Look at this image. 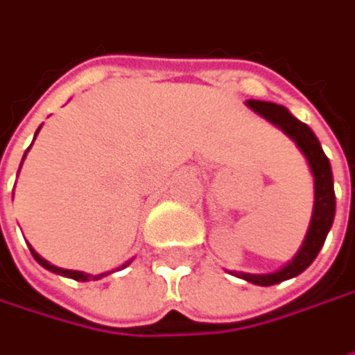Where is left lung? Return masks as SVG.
Segmentation results:
<instances>
[{"label": "left lung", "instance_id": "left-lung-1", "mask_svg": "<svg viewBox=\"0 0 355 355\" xmlns=\"http://www.w3.org/2000/svg\"><path fill=\"white\" fill-rule=\"evenodd\" d=\"M246 105L252 111H257L259 115H263L265 119H268L270 123H275L277 128H281L297 144V148L308 159L310 171L314 175V211H312L310 227H308V234H306L302 248L291 259V263H287L283 268L268 272V275H250V272L238 275V277H242L250 283H257V285H275V283H281L285 279H291V277L304 272L318 257V252L327 240V234L333 225V219H335L333 171H331V163H329L318 138L314 136V132L306 123L295 119L283 105L268 103V101H257V98L246 101Z\"/></svg>", "mask_w": 355, "mask_h": 355}]
</instances>
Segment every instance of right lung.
Segmentation results:
<instances>
[{"label": "right lung", "instance_id": "obj_1", "mask_svg": "<svg viewBox=\"0 0 355 355\" xmlns=\"http://www.w3.org/2000/svg\"><path fill=\"white\" fill-rule=\"evenodd\" d=\"M37 134H39V130H37ZM35 134V136H37ZM28 153V150H26ZM26 153H24V157H26ZM24 161V159H22ZM22 167V165H20ZM31 252H33V257H35V261L39 263L41 266H45L47 270H51V272H58V275H64V277H70V279H76V281H89V279H92V281H96V279H101V277H105V275H109V272H101V275H87V272H80V270H68V268H60V266H53V265H49L45 259H41L33 248H31ZM125 265H130V263H125ZM123 265V266H125ZM121 266V268H123ZM113 272V270H111Z\"/></svg>", "mask_w": 355, "mask_h": 355}]
</instances>
